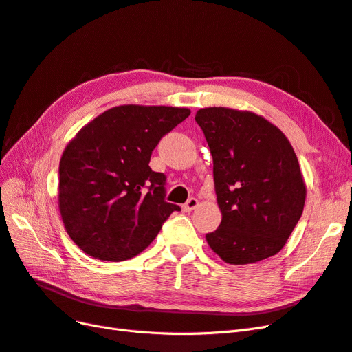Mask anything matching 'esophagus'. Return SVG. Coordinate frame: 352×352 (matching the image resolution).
Wrapping results in <instances>:
<instances>
[{
  "label": "esophagus",
  "mask_w": 352,
  "mask_h": 352,
  "mask_svg": "<svg viewBox=\"0 0 352 352\" xmlns=\"http://www.w3.org/2000/svg\"><path fill=\"white\" fill-rule=\"evenodd\" d=\"M198 207V199L197 198H189L188 201H186V204L184 205V210L186 211V212H189V211H192V210H195Z\"/></svg>",
  "instance_id": "esophagus-1"
}]
</instances>
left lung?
Returning a JSON list of instances; mask_svg holds the SVG:
<instances>
[{
  "instance_id": "1",
  "label": "left lung",
  "mask_w": 352,
  "mask_h": 352,
  "mask_svg": "<svg viewBox=\"0 0 352 352\" xmlns=\"http://www.w3.org/2000/svg\"><path fill=\"white\" fill-rule=\"evenodd\" d=\"M212 155L221 223L210 248L232 265L254 263L280 252L302 214L306 186L297 155L265 118L227 107L195 115Z\"/></svg>"
}]
</instances>
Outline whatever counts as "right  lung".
I'll list each match as a JSON object with an SVG mask.
<instances>
[{
  "mask_svg": "<svg viewBox=\"0 0 352 352\" xmlns=\"http://www.w3.org/2000/svg\"><path fill=\"white\" fill-rule=\"evenodd\" d=\"M186 107L125 104L84 126L59 162V211L72 241L90 256H137L179 205L166 202V175L148 166Z\"/></svg>",
  "mask_w": 352,
  "mask_h": 352,
  "instance_id": "add662e5",
  "label": "right lung"
}]
</instances>
